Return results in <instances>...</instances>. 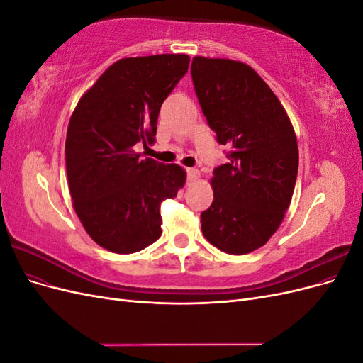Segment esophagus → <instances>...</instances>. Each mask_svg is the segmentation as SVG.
Segmentation results:
<instances>
[{
	"instance_id": "obj_1",
	"label": "esophagus",
	"mask_w": 363,
	"mask_h": 363,
	"mask_svg": "<svg viewBox=\"0 0 363 363\" xmlns=\"http://www.w3.org/2000/svg\"><path fill=\"white\" fill-rule=\"evenodd\" d=\"M200 177H201V174H200L199 169H195V168L188 169V183H194V182L199 180Z\"/></svg>"
}]
</instances>
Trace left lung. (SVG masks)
<instances>
[{
	"label": "left lung",
	"mask_w": 363,
	"mask_h": 363,
	"mask_svg": "<svg viewBox=\"0 0 363 363\" xmlns=\"http://www.w3.org/2000/svg\"><path fill=\"white\" fill-rule=\"evenodd\" d=\"M196 96L219 144L232 147L213 171L204 238L227 255H247L277 232L292 200L298 144L291 119L262 77L232 59L195 56Z\"/></svg>",
	"instance_id": "obj_1"
}]
</instances>
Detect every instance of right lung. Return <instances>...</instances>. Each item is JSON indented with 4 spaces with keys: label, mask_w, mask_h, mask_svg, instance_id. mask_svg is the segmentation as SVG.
Instances as JSON below:
<instances>
[{
    "label": "right lung",
    "mask_w": 363,
    "mask_h": 363,
    "mask_svg": "<svg viewBox=\"0 0 363 363\" xmlns=\"http://www.w3.org/2000/svg\"><path fill=\"white\" fill-rule=\"evenodd\" d=\"M189 56L157 54L111 65L77 103L67 131L74 211L95 242L130 255L162 235L160 203L186 183L180 164L140 157L155 140L162 103L188 72Z\"/></svg>",
    "instance_id": "obj_1"
}]
</instances>
